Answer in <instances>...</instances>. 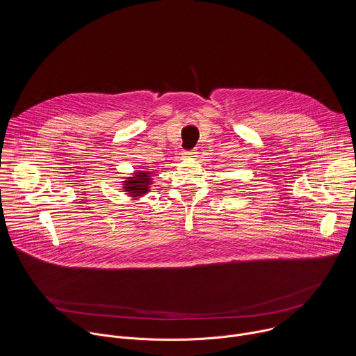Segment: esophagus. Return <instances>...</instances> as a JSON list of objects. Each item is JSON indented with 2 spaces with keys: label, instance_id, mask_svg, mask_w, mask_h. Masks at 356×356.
I'll return each mask as SVG.
<instances>
[{
  "label": "esophagus",
  "instance_id": "esophagus-1",
  "mask_svg": "<svg viewBox=\"0 0 356 356\" xmlns=\"http://www.w3.org/2000/svg\"><path fill=\"white\" fill-rule=\"evenodd\" d=\"M181 155H183L184 159H190V158H194V156L197 155V151H195V149H193V151H184Z\"/></svg>",
  "mask_w": 356,
  "mask_h": 356
}]
</instances>
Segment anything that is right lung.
<instances>
[{"label":"right lung","instance_id":"obj_1","mask_svg":"<svg viewBox=\"0 0 356 356\" xmlns=\"http://www.w3.org/2000/svg\"><path fill=\"white\" fill-rule=\"evenodd\" d=\"M152 170L149 169H138L131 176L123 177L122 186L123 191L133 200H138L151 191L154 179Z\"/></svg>","mask_w":356,"mask_h":356}]
</instances>
